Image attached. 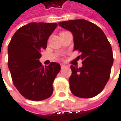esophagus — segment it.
Masks as SVG:
<instances>
[{
    "label": "esophagus",
    "mask_w": 121,
    "mask_h": 121,
    "mask_svg": "<svg viewBox=\"0 0 121 121\" xmlns=\"http://www.w3.org/2000/svg\"><path fill=\"white\" fill-rule=\"evenodd\" d=\"M66 67H67V66H66L65 65H64V64H61V68H66Z\"/></svg>",
    "instance_id": "obj_1"
}]
</instances>
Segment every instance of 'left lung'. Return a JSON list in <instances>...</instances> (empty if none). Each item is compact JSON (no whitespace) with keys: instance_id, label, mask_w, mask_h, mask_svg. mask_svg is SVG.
Returning <instances> with one entry per match:
<instances>
[{"instance_id":"left-lung-1","label":"left lung","mask_w":121,"mask_h":121,"mask_svg":"<svg viewBox=\"0 0 121 121\" xmlns=\"http://www.w3.org/2000/svg\"><path fill=\"white\" fill-rule=\"evenodd\" d=\"M59 26L72 34L74 51L81 53L78 58L82 60V66H70L71 92L82 98L97 95L106 85L113 65L112 50L106 36L97 26L85 19L61 22Z\"/></svg>"}]
</instances>
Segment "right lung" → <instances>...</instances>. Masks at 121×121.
<instances>
[{
    "mask_svg": "<svg viewBox=\"0 0 121 121\" xmlns=\"http://www.w3.org/2000/svg\"><path fill=\"white\" fill-rule=\"evenodd\" d=\"M57 26L56 23H30L17 30L9 44L8 67L13 84L29 100L47 99L53 91L60 65L51 62L45 68L39 59Z\"/></svg>",
    "mask_w": 121,
    "mask_h": 121,
    "instance_id": "right-lung-1",
    "label": "right lung"
}]
</instances>
